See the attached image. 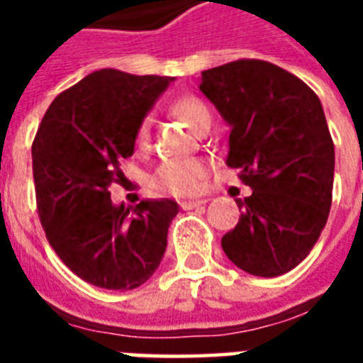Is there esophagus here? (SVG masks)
<instances>
[{"instance_id":"1","label":"esophagus","mask_w":363,"mask_h":363,"mask_svg":"<svg viewBox=\"0 0 363 363\" xmlns=\"http://www.w3.org/2000/svg\"><path fill=\"white\" fill-rule=\"evenodd\" d=\"M206 200H182L181 208L182 210H192V208H200V206H204Z\"/></svg>"}]
</instances>
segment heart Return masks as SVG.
<instances>
[{
	"label": "heart",
	"mask_w": 363,
	"mask_h": 363,
	"mask_svg": "<svg viewBox=\"0 0 363 363\" xmlns=\"http://www.w3.org/2000/svg\"><path fill=\"white\" fill-rule=\"evenodd\" d=\"M173 114L190 126L198 130L204 122L212 120L210 108L196 96H181L173 103ZM150 143V120L143 118L135 130V147L142 151ZM208 173V165L202 159H171L165 161L153 174V186L167 194L189 196L194 194Z\"/></svg>",
	"instance_id": "obj_1"
}]
</instances>
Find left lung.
Segmentation results:
<instances>
[{
	"label": "left lung",
	"instance_id": "left-lung-1",
	"mask_svg": "<svg viewBox=\"0 0 363 363\" xmlns=\"http://www.w3.org/2000/svg\"><path fill=\"white\" fill-rule=\"evenodd\" d=\"M200 91L231 128L225 163L252 194L221 237L228 259L252 276L289 272L311 252L333 202L335 143L319 96L262 60L202 72Z\"/></svg>",
	"mask_w": 363,
	"mask_h": 363
}]
</instances>
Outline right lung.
Wrapping results in <instances>:
<instances>
[{"instance_id":"right-lung-1","label":"right lung","mask_w":363,"mask_h":363,"mask_svg":"<svg viewBox=\"0 0 363 363\" xmlns=\"http://www.w3.org/2000/svg\"><path fill=\"white\" fill-rule=\"evenodd\" d=\"M173 82L159 75L99 69L60 93L33 142L36 208L62 262L104 289H134L153 276L179 213L174 200L114 206L108 186L122 181L135 130Z\"/></svg>"}]
</instances>
